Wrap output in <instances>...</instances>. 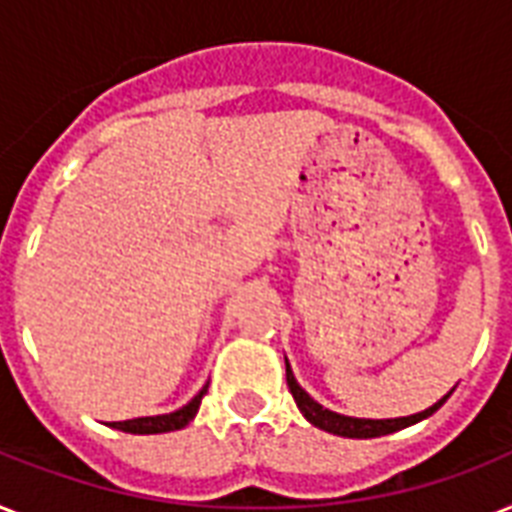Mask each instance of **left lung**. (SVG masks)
Returning a JSON list of instances; mask_svg holds the SVG:
<instances>
[{"mask_svg":"<svg viewBox=\"0 0 512 512\" xmlns=\"http://www.w3.org/2000/svg\"><path fill=\"white\" fill-rule=\"evenodd\" d=\"M287 385L292 398H295L297 406H300V412L305 414V420L313 422L316 428L327 430V433H335V436H345V438L388 436V433H396V430L406 428V425H414V422L430 417V414L436 412L438 406H444L446 401L444 396L438 404H433L430 409H425V412L420 414H412V417H396V420H358V417H342V414L329 412V409H324L321 404H316V401H313V398L308 396L300 385H297L295 374H292L289 364H287Z\"/></svg>","mask_w":512,"mask_h":512,"instance_id":"left-lung-1","label":"left lung"}]
</instances>
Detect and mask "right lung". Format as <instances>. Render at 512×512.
<instances>
[{
    "label": "right lung",
    "mask_w": 512,
    "mask_h": 512,
    "mask_svg": "<svg viewBox=\"0 0 512 512\" xmlns=\"http://www.w3.org/2000/svg\"><path fill=\"white\" fill-rule=\"evenodd\" d=\"M209 385L199 390V396L193 398L191 404H185L183 409H177L172 414H159V417H138V420H124V422H111L116 430H124V433H138V436H148V433H170V430L185 428L188 422L196 417L199 412V404L204 393H207Z\"/></svg>",
    "instance_id": "obj_1"
}]
</instances>
